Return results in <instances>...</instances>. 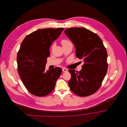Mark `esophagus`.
Returning a JSON list of instances; mask_svg holds the SVG:
<instances>
[{
    "mask_svg": "<svg viewBox=\"0 0 127 127\" xmlns=\"http://www.w3.org/2000/svg\"><path fill=\"white\" fill-rule=\"evenodd\" d=\"M62 71L64 72H66L67 71V69L66 68H62Z\"/></svg>",
    "mask_w": 127,
    "mask_h": 127,
    "instance_id": "34e87169",
    "label": "esophagus"
}]
</instances>
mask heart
<instances>
[{"label": "heart", "instance_id": "heart-1", "mask_svg": "<svg viewBox=\"0 0 127 127\" xmlns=\"http://www.w3.org/2000/svg\"><path fill=\"white\" fill-rule=\"evenodd\" d=\"M61 44L62 45V47L64 46H67L68 45H72L71 43L70 42L69 40H66V39H64L61 41Z\"/></svg>", "mask_w": 127, "mask_h": 127}]
</instances>
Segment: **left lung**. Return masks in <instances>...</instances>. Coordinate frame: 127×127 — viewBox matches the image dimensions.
I'll use <instances>...</instances> for the list:
<instances>
[{
    "label": "left lung",
    "instance_id": "left-lung-1",
    "mask_svg": "<svg viewBox=\"0 0 127 127\" xmlns=\"http://www.w3.org/2000/svg\"><path fill=\"white\" fill-rule=\"evenodd\" d=\"M64 33L76 48V57L84 64L79 72L69 69L70 90L81 97L91 95L100 88L108 69V55L102 41L96 34L82 28L67 29Z\"/></svg>",
    "mask_w": 127,
    "mask_h": 127
}]
</instances>
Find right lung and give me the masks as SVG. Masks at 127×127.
Instances as JSON below:
<instances>
[{"instance_id": "obj_1", "label": "right lung", "mask_w": 127, "mask_h": 127, "mask_svg": "<svg viewBox=\"0 0 127 127\" xmlns=\"http://www.w3.org/2000/svg\"><path fill=\"white\" fill-rule=\"evenodd\" d=\"M64 30H38L26 36L21 45L17 55L18 73L26 89L35 96L43 97L50 93L61 76V67L45 71V66L51 45Z\"/></svg>"}]
</instances>
